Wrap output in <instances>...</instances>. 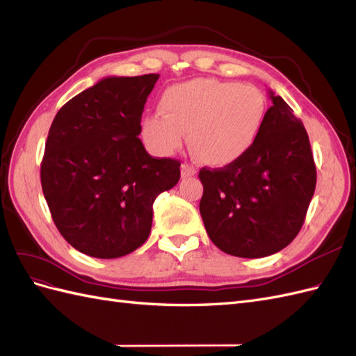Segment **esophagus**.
Masks as SVG:
<instances>
[{"instance_id": "obj_1", "label": "esophagus", "mask_w": 356, "mask_h": 356, "mask_svg": "<svg viewBox=\"0 0 356 356\" xmlns=\"http://www.w3.org/2000/svg\"><path fill=\"white\" fill-rule=\"evenodd\" d=\"M196 174H197V170H196V168L193 166V165H190V163H182L181 165V175H182V178L193 177V175H196Z\"/></svg>"}]
</instances>
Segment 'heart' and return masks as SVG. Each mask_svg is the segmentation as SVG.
Masks as SVG:
<instances>
[{"label":"heart","mask_w":356,"mask_h":356,"mask_svg":"<svg viewBox=\"0 0 356 356\" xmlns=\"http://www.w3.org/2000/svg\"><path fill=\"white\" fill-rule=\"evenodd\" d=\"M161 114L143 122L145 141L160 153H174L188 134L190 147L202 161L225 166L255 144L266 117V98L251 84L195 79L168 88Z\"/></svg>","instance_id":"1"}]
</instances>
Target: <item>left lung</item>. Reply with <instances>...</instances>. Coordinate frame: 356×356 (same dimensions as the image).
<instances>
[{
	"label": "left lung",
	"instance_id": "left-lung-1",
	"mask_svg": "<svg viewBox=\"0 0 356 356\" xmlns=\"http://www.w3.org/2000/svg\"><path fill=\"white\" fill-rule=\"evenodd\" d=\"M250 152L221 169L202 168L200 215L225 254L261 258L294 241L314 197L316 168L306 129L273 90Z\"/></svg>",
	"mask_w": 356,
	"mask_h": 356
}]
</instances>
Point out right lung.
<instances>
[{
    "label": "right lung",
    "instance_id": "add662e5",
    "mask_svg": "<svg viewBox=\"0 0 356 356\" xmlns=\"http://www.w3.org/2000/svg\"><path fill=\"white\" fill-rule=\"evenodd\" d=\"M159 74L106 77L58 111L41 161V187L59 233L95 258L141 246L156 197L179 181V160L154 159L141 115Z\"/></svg>",
    "mask_w": 356,
    "mask_h": 356
}]
</instances>
